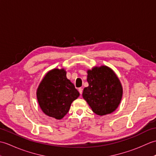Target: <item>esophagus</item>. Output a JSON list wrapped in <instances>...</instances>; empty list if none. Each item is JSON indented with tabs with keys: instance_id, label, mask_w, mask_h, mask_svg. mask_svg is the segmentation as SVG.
I'll list each match as a JSON object with an SVG mask.
<instances>
[{
	"instance_id": "esophagus-1",
	"label": "esophagus",
	"mask_w": 156,
	"mask_h": 156,
	"mask_svg": "<svg viewBox=\"0 0 156 156\" xmlns=\"http://www.w3.org/2000/svg\"><path fill=\"white\" fill-rule=\"evenodd\" d=\"M82 90H83V89H82V88H78V91H79V92H80V94L82 95Z\"/></svg>"
}]
</instances>
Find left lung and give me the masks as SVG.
Wrapping results in <instances>:
<instances>
[{
  "mask_svg": "<svg viewBox=\"0 0 156 156\" xmlns=\"http://www.w3.org/2000/svg\"><path fill=\"white\" fill-rule=\"evenodd\" d=\"M88 87L84 88L82 97L98 115L115 111L120 104L122 87L114 71L107 66L94 67L87 71Z\"/></svg>",
  "mask_w": 156,
  "mask_h": 156,
  "instance_id": "1",
  "label": "left lung"
}]
</instances>
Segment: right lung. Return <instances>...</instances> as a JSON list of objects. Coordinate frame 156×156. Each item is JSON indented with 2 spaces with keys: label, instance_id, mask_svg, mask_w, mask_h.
Here are the masks:
<instances>
[{
  "label": "right lung",
  "instance_id": "1",
  "mask_svg": "<svg viewBox=\"0 0 156 156\" xmlns=\"http://www.w3.org/2000/svg\"><path fill=\"white\" fill-rule=\"evenodd\" d=\"M79 96L74 85L66 77L64 68L48 72L37 90V101L42 111L58 120L68 113L72 102Z\"/></svg>",
  "mask_w": 156,
  "mask_h": 156
}]
</instances>
